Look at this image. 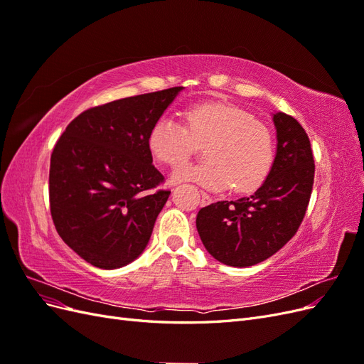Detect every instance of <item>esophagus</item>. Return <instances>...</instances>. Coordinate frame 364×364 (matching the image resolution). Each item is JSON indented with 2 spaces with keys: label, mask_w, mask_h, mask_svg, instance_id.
<instances>
[{
  "label": "esophagus",
  "mask_w": 364,
  "mask_h": 364,
  "mask_svg": "<svg viewBox=\"0 0 364 364\" xmlns=\"http://www.w3.org/2000/svg\"><path fill=\"white\" fill-rule=\"evenodd\" d=\"M211 202H213L211 196L206 194V193H200V205H202V206H203V205H209Z\"/></svg>",
  "instance_id": "esophagus-1"
}]
</instances>
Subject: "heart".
Masks as SVG:
<instances>
[{"label": "heart", "instance_id": "b5f03b06", "mask_svg": "<svg viewBox=\"0 0 364 364\" xmlns=\"http://www.w3.org/2000/svg\"><path fill=\"white\" fill-rule=\"evenodd\" d=\"M185 119L186 126L164 115L147 138L151 155L171 165L206 144V161L178 165L173 182L188 181L213 191L232 185L237 193H249L266 181L274 162V139L272 130L250 112L226 103H205L188 109Z\"/></svg>", "mask_w": 364, "mask_h": 364}]
</instances>
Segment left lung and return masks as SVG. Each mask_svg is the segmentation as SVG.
I'll return each mask as SVG.
<instances>
[{"label":"left lung","mask_w":364,"mask_h":364,"mask_svg":"<svg viewBox=\"0 0 364 364\" xmlns=\"http://www.w3.org/2000/svg\"><path fill=\"white\" fill-rule=\"evenodd\" d=\"M277 155L259 188L249 197L202 208L197 232L211 255L232 267L270 258L299 229L314 182V159L304 127L284 112L273 114Z\"/></svg>","instance_id":"8db88e82"}]
</instances>
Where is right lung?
Returning a JSON list of instances; mask_svg holds the SVG:
<instances>
[{"mask_svg":"<svg viewBox=\"0 0 364 364\" xmlns=\"http://www.w3.org/2000/svg\"><path fill=\"white\" fill-rule=\"evenodd\" d=\"M182 86L121 98L74 118L50 162V209L58 234L105 270L135 261L170 191L153 165L147 138Z\"/></svg>","mask_w":364,"mask_h":364,"instance_id":"add662e5","label":"right lung"}]
</instances>
